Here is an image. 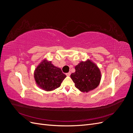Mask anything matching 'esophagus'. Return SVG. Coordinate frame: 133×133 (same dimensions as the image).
<instances>
[{
	"label": "esophagus",
	"mask_w": 133,
	"mask_h": 133,
	"mask_svg": "<svg viewBox=\"0 0 133 133\" xmlns=\"http://www.w3.org/2000/svg\"><path fill=\"white\" fill-rule=\"evenodd\" d=\"M70 74H71V73H70V72H69V73H66V76H70Z\"/></svg>",
	"instance_id": "1"
}]
</instances>
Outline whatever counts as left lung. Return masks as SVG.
<instances>
[{
	"mask_svg": "<svg viewBox=\"0 0 133 133\" xmlns=\"http://www.w3.org/2000/svg\"><path fill=\"white\" fill-rule=\"evenodd\" d=\"M75 72L70 76L75 87L82 92H88L97 87L101 80L98 67L90 60L80 62L75 68Z\"/></svg>",
	"mask_w": 133,
	"mask_h": 133,
	"instance_id": "1",
	"label": "left lung"
}]
</instances>
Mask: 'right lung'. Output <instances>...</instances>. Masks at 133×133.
I'll return each instance as SVG.
<instances>
[{"label": "right lung", "instance_id": "1", "mask_svg": "<svg viewBox=\"0 0 133 133\" xmlns=\"http://www.w3.org/2000/svg\"><path fill=\"white\" fill-rule=\"evenodd\" d=\"M66 76L60 68L46 60H43L34 72L36 83L45 91H51L59 88Z\"/></svg>", "mask_w": 133, "mask_h": 133}]
</instances>
